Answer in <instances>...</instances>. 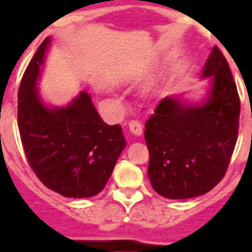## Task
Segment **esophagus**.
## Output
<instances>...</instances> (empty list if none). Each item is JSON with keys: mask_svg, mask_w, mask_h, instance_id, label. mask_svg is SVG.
<instances>
[{"mask_svg": "<svg viewBox=\"0 0 252 252\" xmlns=\"http://www.w3.org/2000/svg\"><path fill=\"white\" fill-rule=\"evenodd\" d=\"M128 126H129L130 133L133 134V136H136V137H140L142 134L141 123L137 122V120H132V122H129Z\"/></svg>", "mask_w": 252, "mask_h": 252, "instance_id": "1", "label": "esophagus"}]
</instances>
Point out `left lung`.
<instances>
[{
	"label": "left lung",
	"mask_w": 252,
	"mask_h": 252,
	"mask_svg": "<svg viewBox=\"0 0 252 252\" xmlns=\"http://www.w3.org/2000/svg\"><path fill=\"white\" fill-rule=\"evenodd\" d=\"M205 94L167 95L145 124L148 176L154 191L174 200L204 195L226 172L238 134L241 103L225 57L212 48L201 70Z\"/></svg>",
	"instance_id": "1"
}]
</instances>
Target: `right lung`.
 Instances as JSON below:
<instances>
[{"instance_id":"add662e5","label":"right lung","mask_w":252,"mask_h":252,"mask_svg":"<svg viewBox=\"0 0 252 252\" xmlns=\"http://www.w3.org/2000/svg\"><path fill=\"white\" fill-rule=\"evenodd\" d=\"M47 37L26 69L18 91V126L26 157L37 178L52 191L73 199L102 191L126 148L122 126H108L91 96L80 91L65 106H52L37 89Z\"/></svg>"}]
</instances>
